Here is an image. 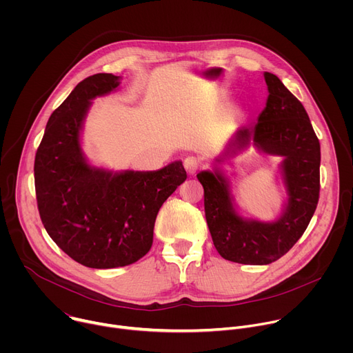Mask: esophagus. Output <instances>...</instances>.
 Masks as SVG:
<instances>
[{
  "instance_id": "esophagus-1",
  "label": "esophagus",
  "mask_w": 353,
  "mask_h": 353,
  "mask_svg": "<svg viewBox=\"0 0 353 353\" xmlns=\"http://www.w3.org/2000/svg\"><path fill=\"white\" fill-rule=\"evenodd\" d=\"M201 165L203 163H201V161L196 157H187L184 159V168L190 174H194L201 168Z\"/></svg>"
}]
</instances>
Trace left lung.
<instances>
[{
  "mask_svg": "<svg viewBox=\"0 0 353 353\" xmlns=\"http://www.w3.org/2000/svg\"><path fill=\"white\" fill-rule=\"evenodd\" d=\"M268 86L267 106L254 125L236 132L229 148H245L250 141L270 155L283 157L288 204L272 223L245 221L233 207L228 181L219 173L196 174L204 187L205 218L218 253L239 264L265 265L276 261L307 229L320 196V142L307 112L281 79L264 74Z\"/></svg>",
  "mask_w": 353,
  "mask_h": 353,
  "instance_id": "1",
  "label": "left lung"
}]
</instances>
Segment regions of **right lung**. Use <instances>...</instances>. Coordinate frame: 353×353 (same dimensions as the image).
Segmentation results:
<instances>
[{
	"mask_svg": "<svg viewBox=\"0 0 353 353\" xmlns=\"http://www.w3.org/2000/svg\"><path fill=\"white\" fill-rule=\"evenodd\" d=\"M119 83L113 74L81 81L50 116L34 158L37 208L48 236L72 260L97 270L125 267L148 253L161 207L187 179L181 162L114 174L86 163L79 131L90 99Z\"/></svg>",
	"mask_w": 353,
	"mask_h": 353,
	"instance_id": "obj_1",
	"label": "right lung"
}]
</instances>
